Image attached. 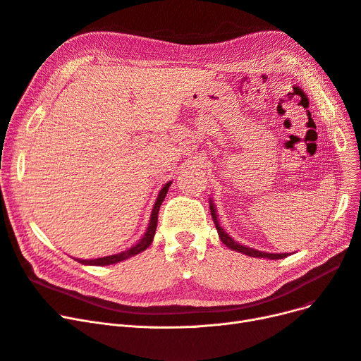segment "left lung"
Instances as JSON below:
<instances>
[{"instance_id":"obj_1","label":"left lung","mask_w":361,"mask_h":361,"mask_svg":"<svg viewBox=\"0 0 361 361\" xmlns=\"http://www.w3.org/2000/svg\"><path fill=\"white\" fill-rule=\"evenodd\" d=\"M209 209H211V217H212V220H214V224H216V228H217V232H219V236H220V239H221V243L226 245V247H229L231 250H233V251H238V252H243V255H247V256H250V257H260V259H271V260H278V259H284V257H287L288 256V252H279V255H272V252H264V251H259V250H255V248H250V247H245V245H241V244H238V243H235L233 239L226 233L224 231H223V228L219 224V220H217V214H216V208H214V205H212V201L209 199Z\"/></svg>"}]
</instances>
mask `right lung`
<instances>
[{
  "label": "right lung",
  "instance_id": "obj_1",
  "mask_svg": "<svg viewBox=\"0 0 361 361\" xmlns=\"http://www.w3.org/2000/svg\"><path fill=\"white\" fill-rule=\"evenodd\" d=\"M169 185H171V181L166 183V184L164 185V188H162V190L159 192L157 199H156V204H154L153 211H152V217H150L149 228H147L144 236L140 239V241H138L135 245H132V247L128 248L126 251H122V252H118V255H113V256L99 257V259H93V260H80V259H75V260H77L78 263H82V264L106 266V264H113V263H118V262H122V260H126V259H129V257H132V256H135V255H138V252H141V251L149 248L150 244L153 243V238H154L156 228H157L159 208H160V205H162V202H164V199H165V196H166V193H168Z\"/></svg>",
  "mask_w": 361,
  "mask_h": 361
}]
</instances>
